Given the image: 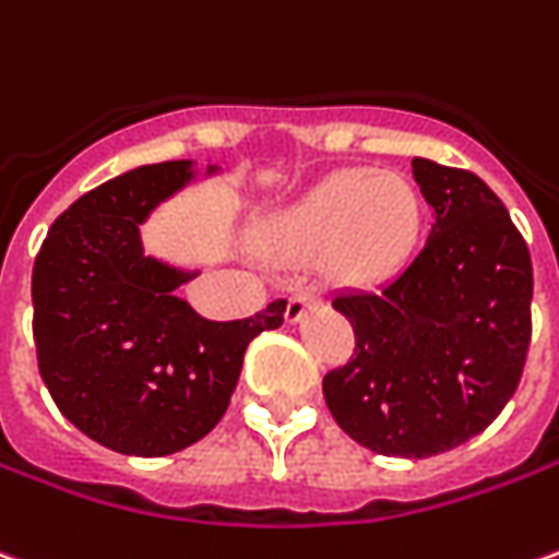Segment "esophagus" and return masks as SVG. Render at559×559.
<instances>
[{
	"label": "esophagus",
	"mask_w": 559,
	"mask_h": 559,
	"mask_svg": "<svg viewBox=\"0 0 559 559\" xmlns=\"http://www.w3.org/2000/svg\"><path fill=\"white\" fill-rule=\"evenodd\" d=\"M318 302H320V296L314 290H296L290 299H287V311H284V314H287L290 323H296V320L306 314L308 308H314Z\"/></svg>",
	"instance_id": "1"
}]
</instances>
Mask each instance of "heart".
Listing matches in <instances>:
<instances>
[{
    "label": "heart",
    "instance_id": "heart-1",
    "mask_svg": "<svg viewBox=\"0 0 559 559\" xmlns=\"http://www.w3.org/2000/svg\"><path fill=\"white\" fill-rule=\"evenodd\" d=\"M420 236V199L396 171L342 169L308 187L260 229L263 251L308 260L338 284H374L412 257Z\"/></svg>",
    "mask_w": 559,
    "mask_h": 559
}]
</instances>
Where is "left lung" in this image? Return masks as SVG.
<instances>
[{"label": "left lung", "instance_id": "left-lung-1", "mask_svg": "<svg viewBox=\"0 0 559 559\" xmlns=\"http://www.w3.org/2000/svg\"><path fill=\"white\" fill-rule=\"evenodd\" d=\"M412 169L436 224L381 290L333 296L357 345L323 374V400L362 448L420 460L469 442L514 396L533 335V263L478 175L424 157Z\"/></svg>", "mask_w": 559, "mask_h": 559}]
</instances>
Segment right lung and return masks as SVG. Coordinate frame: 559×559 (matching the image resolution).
I'll return each mask as SVG.
<instances>
[{
    "label": "right lung",
    "instance_id": "add662e5",
    "mask_svg": "<svg viewBox=\"0 0 559 559\" xmlns=\"http://www.w3.org/2000/svg\"><path fill=\"white\" fill-rule=\"evenodd\" d=\"M187 181L190 159L123 171L72 202L35 257L41 381L66 420L117 454L166 456L209 436L248 345L284 323V299L253 318L205 320L175 296L197 272L144 257L139 226Z\"/></svg>",
    "mask_w": 559,
    "mask_h": 559
}]
</instances>
